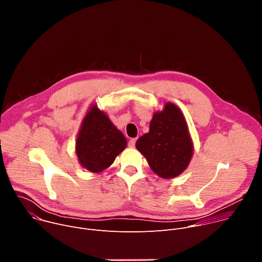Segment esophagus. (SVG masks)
Masks as SVG:
<instances>
[{"label":"esophagus","mask_w":262,"mask_h":262,"mask_svg":"<svg viewBox=\"0 0 262 262\" xmlns=\"http://www.w3.org/2000/svg\"><path fill=\"white\" fill-rule=\"evenodd\" d=\"M136 142H137V138H133V139H130V140H129V142H128V146H129V147H135Z\"/></svg>","instance_id":"1"}]
</instances>
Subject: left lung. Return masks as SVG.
Returning a JSON list of instances; mask_svg holds the SVG:
<instances>
[{"label": "left lung", "mask_w": 262, "mask_h": 262, "mask_svg": "<svg viewBox=\"0 0 262 262\" xmlns=\"http://www.w3.org/2000/svg\"><path fill=\"white\" fill-rule=\"evenodd\" d=\"M152 171L162 178H173L188 168L193 156V142L181 111L167 102L155 113L149 132L136 142Z\"/></svg>", "instance_id": "8db88e82"}]
</instances>
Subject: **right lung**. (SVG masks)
<instances>
[{"label": "right lung", "instance_id": "1", "mask_svg": "<svg viewBox=\"0 0 262 262\" xmlns=\"http://www.w3.org/2000/svg\"><path fill=\"white\" fill-rule=\"evenodd\" d=\"M126 147L123 134L95 104L85 116L80 128L76 152L83 168L99 173L114 163Z\"/></svg>", "mask_w": 262, "mask_h": 262}]
</instances>
